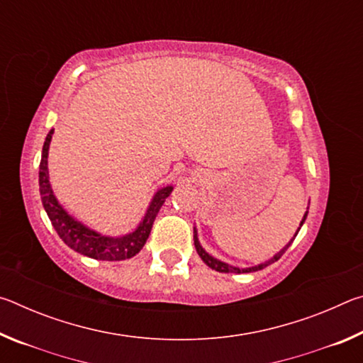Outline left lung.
<instances>
[{
	"label": "left lung",
	"instance_id": "1",
	"mask_svg": "<svg viewBox=\"0 0 363 363\" xmlns=\"http://www.w3.org/2000/svg\"><path fill=\"white\" fill-rule=\"evenodd\" d=\"M307 210H309V206H307ZM307 213H309V211L304 213V216H303V219H301V223H299L298 230L294 232V235H293L291 240L288 242V243L285 245V247L279 251V253H275L272 257H270V259H267L266 262L256 264V266H251V267H237V266H232V264H229V262H224V261L218 259V257L211 256L203 247H201V243H200V240H199V230H196V227L194 225V245H195V250H196V253H199V256L201 257V261H203L208 267L218 270V272H224V274H248V272H257V270H262L264 267L270 266V264H274L275 261H279L280 257L284 256L285 251H286L288 248H290V245L293 243L294 238H296L299 229H301V227H303L304 220H306V218H307Z\"/></svg>",
	"mask_w": 363,
	"mask_h": 363
}]
</instances>
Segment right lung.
<instances>
[{
	"instance_id": "add662e5",
	"label": "right lung",
	"mask_w": 363,
	"mask_h": 363,
	"mask_svg": "<svg viewBox=\"0 0 363 363\" xmlns=\"http://www.w3.org/2000/svg\"><path fill=\"white\" fill-rule=\"evenodd\" d=\"M54 130L48 133L45 139V145L41 150V162H40V195L41 203L48 214L49 220L57 235L62 238L67 247L75 250L77 253L84 255L93 259L99 261H125L130 257L136 256L147 242L150 235L153 220H155L160 208L163 206L164 201L173 192V186H163L153 194L144 218L140 219L138 227L125 235H104V233L91 229L82 220L65 210L59 203L57 196L54 195V190L49 182V169H48V155H49V144H51Z\"/></svg>"
}]
</instances>
